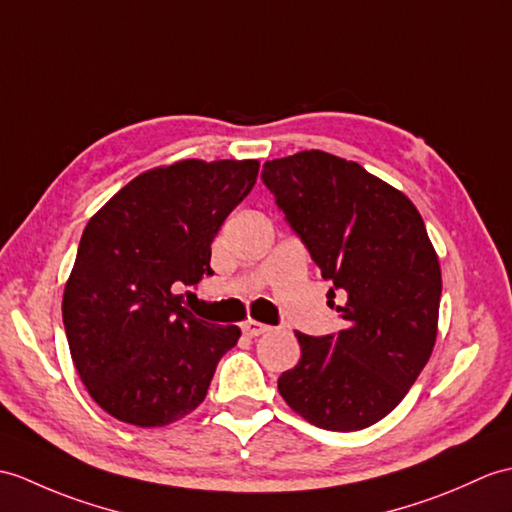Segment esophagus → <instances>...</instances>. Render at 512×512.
Segmentation results:
<instances>
[{"label":"esophagus","mask_w":512,"mask_h":512,"mask_svg":"<svg viewBox=\"0 0 512 512\" xmlns=\"http://www.w3.org/2000/svg\"><path fill=\"white\" fill-rule=\"evenodd\" d=\"M242 331H244V336H248V338H257L261 334H268L270 327L264 325V323H257V320H246V323L242 325Z\"/></svg>","instance_id":"obj_1"}]
</instances>
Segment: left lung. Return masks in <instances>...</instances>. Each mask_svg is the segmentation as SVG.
Wrapping results in <instances>:
<instances>
[{
  "mask_svg": "<svg viewBox=\"0 0 512 512\" xmlns=\"http://www.w3.org/2000/svg\"><path fill=\"white\" fill-rule=\"evenodd\" d=\"M292 231L307 246L347 327L296 331L301 360L279 377L285 403L331 432L384 419L408 395L436 342L441 266L417 207L360 163L303 150L264 163ZM334 303V301H331Z\"/></svg>",
  "mask_w": 512,
  "mask_h": 512,
  "instance_id": "1",
  "label": "left lung"
}]
</instances>
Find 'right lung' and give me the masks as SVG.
<instances>
[{
  "instance_id": "right-lung-1",
  "label": "right lung",
  "mask_w": 512,
  "mask_h": 512,
  "mask_svg": "<svg viewBox=\"0 0 512 512\" xmlns=\"http://www.w3.org/2000/svg\"><path fill=\"white\" fill-rule=\"evenodd\" d=\"M257 172L255 159L161 165L122 187L82 231L63 325L82 384L117 421L161 427L205 401L240 327L196 318L176 290L213 275V237Z\"/></svg>"
}]
</instances>
